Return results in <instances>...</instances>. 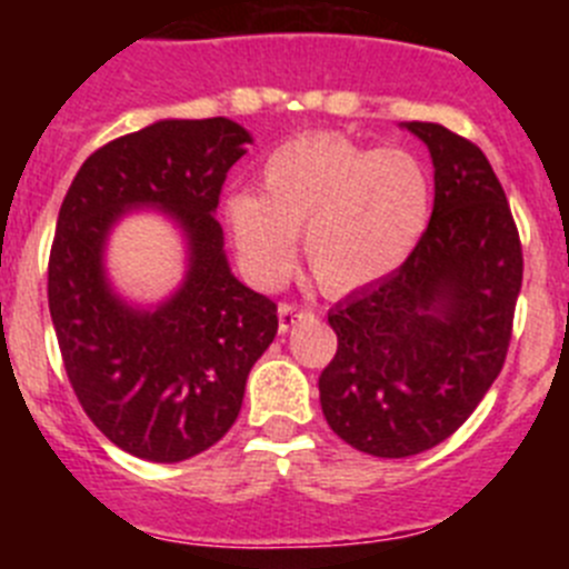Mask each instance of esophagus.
Listing matches in <instances>:
<instances>
[{
  "label": "esophagus",
  "instance_id": "1",
  "mask_svg": "<svg viewBox=\"0 0 569 569\" xmlns=\"http://www.w3.org/2000/svg\"><path fill=\"white\" fill-rule=\"evenodd\" d=\"M310 310L299 308V305H279V330L288 333L290 328H296L301 319H308Z\"/></svg>",
  "mask_w": 569,
  "mask_h": 569
}]
</instances>
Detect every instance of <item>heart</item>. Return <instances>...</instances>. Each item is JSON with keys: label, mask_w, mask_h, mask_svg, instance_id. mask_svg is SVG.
I'll return each instance as SVG.
<instances>
[{"label": "heart", "mask_w": 569, "mask_h": 569, "mask_svg": "<svg viewBox=\"0 0 569 569\" xmlns=\"http://www.w3.org/2000/svg\"><path fill=\"white\" fill-rule=\"evenodd\" d=\"M430 210L433 184L413 153L319 133L279 144L261 164V196L233 190L224 222L241 268L261 288L290 273L301 233L316 284L350 293L413 256Z\"/></svg>", "instance_id": "obj_1"}]
</instances>
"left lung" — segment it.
<instances>
[{
	"instance_id": "1",
	"label": "left lung",
	"mask_w": 569,
	"mask_h": 569,
	"mask_svg": "<svg viewBox=\"0 0 569 569\" xmlns=\"http://www.w3.org/2000/svg\"><path fill=\"white\" fill-rule=\"evenodd\" d=\"M433 159V216L396 273L328 313L339 350L319 376L330 430L405 459L453 436L505 365L521 241L487 156L436 122H401Z\"/></svg>"
}]
</instances>
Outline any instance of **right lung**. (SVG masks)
<instances>
[{
  "mask_svg": "<svg viewBox=\"0 0 569 569\" xmlns=\"http://www.w3.org/2000/svg\"><path fill=\"white\" fill-rule=\"evenodd\" d=\"M253 136L233 119H159L90 153L70 182L48 264V305L79 405L124 453L173 465L233 427L279 319L241 284L216 222L224 176ZM153 209L186 241L180 288L136 306L103 264L124 214Z\"/></svg>",
  "mask_w": 569,
  "mask_h": 569,
  "instance_id": "obj_1",
  "label": "right lung"
}]
</instances>
